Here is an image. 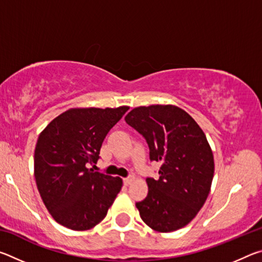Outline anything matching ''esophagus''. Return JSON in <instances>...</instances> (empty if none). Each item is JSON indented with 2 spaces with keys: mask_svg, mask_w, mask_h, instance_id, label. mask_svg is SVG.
I'll list each match as a JSON object with an SVG mask.
<instances>
[{
  "mask_svg": "<svg viewBox=\"0 0 262 262\" xmlns=\"http://www.w3.org/2000/svg\"><path fill=\"white\" fill-rule=\"evenodd\" d=\"M133 180H134V179H133L132 177H128V178H123V184H125L126 186H128V185L132 183Z\"/></svg>",
  "mask_w": 262,
  "mask_h": 262,
  "instance_id": "esophagus-1",
  "label": "esophagus"
}]
</instances>
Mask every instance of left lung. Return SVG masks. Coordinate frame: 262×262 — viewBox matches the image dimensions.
<instances>
[{"mask_svg": "<svg viewBox=\"0 0 262 262\" xmlns=\"http://www.w3.org/2000/svg\"><path fill=\"white\" fill-rule=\"evenodd\" d=\"M144 137L150 161L161 162L159 178L148 177L147 198L136 202L141 219L158 232H171L192 221L209 194L214 156L200 126L184 110L151 105L125 118Z\"/></svg>", "mask_w": 262, "mask_h": 262, "instance_id": "8db88e82", "label": "left lung"}]
</instances>
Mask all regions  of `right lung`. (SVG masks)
<instances>
[{"label": "right lung", "instance_id": "1", "mask_svg": "<svg viewBox=\"0 0 262 262\" xmlns=\"http://www.w3.org/2000/svg\"><path fill=\"white\" fill-rule=\"evenodd\" d=\"M127 111V106L72 108L39 135L35 183L47 210L63 227L77 231L94 228L120 192L121 178L90 166H96L104 139Z\"/></svg>", "mask_w": 262, "mask_h": 262}]
</instances>
